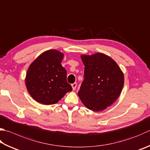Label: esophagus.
I'll list each match as a JSON object with an SVG mask.
<instances>
[{
	"label": "esophagus",
	"instance_id": "esophagus-1",
	"mask_svg": "<svg viewBox=\"0 0 150 150\" xmlns=\"http://www.w3.org/2000/svg\"><path fill=\"white\" fill-rule=\"evenodd\" d=\"M71 86H72V88H73V91H74V90H75L76 87H77V83H73L71 84Z\"/></svg>",
	"mask_w": 150,
	"mask_h": 150
}]
</instances>
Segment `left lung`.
I'll list each match as a JSON object with an SVG mask.
<instances>
[{
  "label": "left lung",
  "mask_w": 150,
  "mask_h": 150,
  "mask_svg": "<svg viewBox=\"0 0 150 150\" xmlns=\"http://www.w3.org/2000/svg\"><path fill=\"white\" fill-rule=\"evenodd\" d=\"M81 58L85 67L79 96L89 110L102 111L119 98L124 84L123 73L116 62L104 54Z\"/></svg>",
  "instance_id": "8db88e82"
}]
</instances>
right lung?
<instances>
[{
  "instance_id": "1",
  "label": "right lung",
  "mask_w": 150,
  "mask_h": 150,
  "mask_svg": "<svg viewBox=\"0 0 150 150\" xmlns=\"http://www.w3.org/2000/svg\"><path fill=\"white\" fill-rule=\"evenodd\" d=\"M64 54L56 50L43 52L30 65L25 77L29 94L45 105L58 102L72 87L67 82V71L62 66Z\"/></svg>"
}]
</instances>
